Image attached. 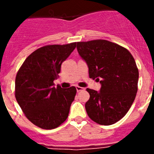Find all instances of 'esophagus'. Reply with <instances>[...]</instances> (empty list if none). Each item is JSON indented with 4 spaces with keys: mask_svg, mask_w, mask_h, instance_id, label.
Wrapping results in <instances>:
<instances>
[{
    "mask_svg": "<svg viewBox=\"0 0 154 154\" xmlns=\"http://www.w3.org/2000/svg\"><path fill=\"white\" fill-rule=\"evenodd\" d=\"M85 89V88H82V87H80V86H76V90H77V92H80V91L82 90H84Z\"/></svg>",
    "mask_w": 154,
    "mask_h": 154,
    "instance_id": "obj_1",
    "label": "esophagus"
}]
</instances>
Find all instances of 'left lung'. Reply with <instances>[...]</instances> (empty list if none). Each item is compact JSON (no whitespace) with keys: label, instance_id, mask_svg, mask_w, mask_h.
Masks as SVG:
<instances>
[{"label":"left lung","instance_id":"obj_1","mask_svg":"<svg viewBox=\"0 0 154 154\" xmlns=\"http://www.w3.org/2000/svg\"><path fill=\"white\" fill-rule=\"evenodd\" d=\"M79 55L86 62L89 78L101 84L90 95L85 110L100 125L114 124L127 113L137 92L139 71L133 55L125 48L106 40L77 42Z\"/></svg>","mask_w":154,"mask_h":154}]
</instances>
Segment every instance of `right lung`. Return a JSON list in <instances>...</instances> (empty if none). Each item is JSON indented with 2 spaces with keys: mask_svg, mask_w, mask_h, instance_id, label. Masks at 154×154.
Here are the masks:
<instances>
[{
  "mask_svg": "<svg viewBox=\"0 0 154 154\" xmlns=\"http://www.w3.org/2000/svg\"><path fill=\"white\" fill-rule=\"evenodd\" d=\"M75 47L76 42L40 48L25 59L17 72L16 100L26 117L42 129H55L68 118L75 87L55 88L54 80Z\"/></svg>",
  "mask_w": 154,
  "mask_h": 154,
  "instance_id": "right-lung-1",
  "label": "right lung"
}]
</instances>
